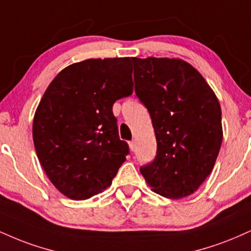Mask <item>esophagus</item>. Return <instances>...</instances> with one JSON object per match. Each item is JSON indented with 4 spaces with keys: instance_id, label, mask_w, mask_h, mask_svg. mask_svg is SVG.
Returning a JSON list of instances; mask_svg holds the SVG:
<instances>
[{
    "instance_id": "esophagus-1",
    "label": "esophagus",
    "mask_w": 251,
    "mask_h": 251,
    "mask_svg": "<svg viewBox=\"0 0 251 251\" xmlns=\"http://www.w3.org/2000/svg\"><path fill=\"white\" fill-rule=\"evenodd\" d=\"M128 145H129V149H131L132 152H133L134 149H135V143L133 140H132V141H128Z\"/></svg>"
}]
</instances>
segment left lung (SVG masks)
Segmentation results:
<instances>
[{"label": "left lung", "instance_id": "8db88e82", "mask_svg": "<svg viewBox=\"0 0 251 251\" xmlns=\"http://www.w3.org/2000/svg\"><path fill=\"white\" fill-rule=\"evenodd\" d=\"M135 95L149 110L155 159L140 168L152 191L182 199L212 172L222 144L221 106L195 68L179 58H137Z\"/></svg>", "mask_w": 251, "mask_h": 251}]
</instances>
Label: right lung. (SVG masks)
Here are the masks:
<instances>
[{
	"mask_svg": "<svg viewBox=\"0 0 251 251\" xmlns=\"http://www.w3.org/2000/svg\"><path fill=\"white\" fill-rule=\"evenodd\" d=\"M133 92L131 58H91L63 69L35 112L38 160L66 198L86 200L112 183L128 154L118 135L114 101Z\"/></svg>",
	"mask_w": 251,
	"mask_h": 251,
	"instance_id": "1",
	"label": "right lung"
}]
</instances>
